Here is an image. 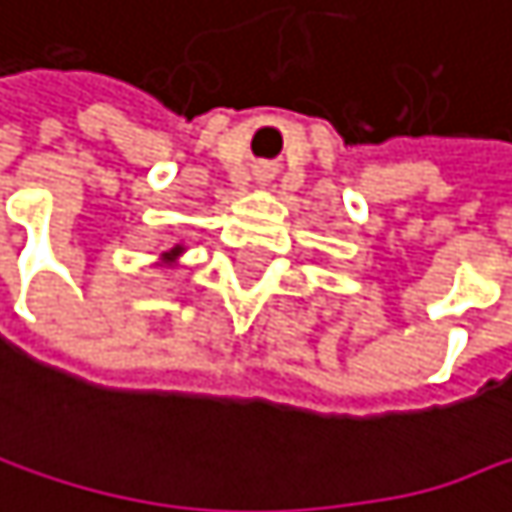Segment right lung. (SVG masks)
<instances>
[{"label": "right lung", "mask_w": 512, "mask_h": 512, "mask_svg": "<svg viewBox=\"0 0 512 512\" xmlns=\"http://www.w3.org/2000/svg\"><path fill=\"white\" fill-rule=\"evenodd\" d=\"M179 251H182V248H173V251H170V258H176V254H179Z\"/></svg>", "instance_id": "right-lung-1"}]
</instances>
